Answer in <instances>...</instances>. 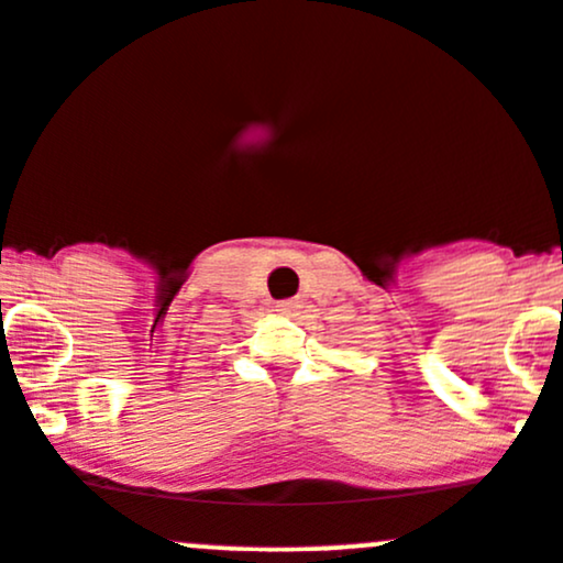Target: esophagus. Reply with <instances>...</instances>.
<instances>
[{"label":"esophagus","instance_id":"34e87169","mask_svg":"<svg viewBox=\"0 0 563 563\" xmlns=\"http://www.w3.org/2000/svg\"><path fill=\"white\" fill-rule=\"evenodd\" d=\"M275 307H277V312H283V316H297L301 301L299 299H283V301H277Z\"/></svg>","mask_w":563,"mask_h":563}]
</instances>
